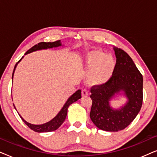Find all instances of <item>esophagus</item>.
I'll return each instance as SVG.
<instances>
[{"instance_id": "34e87169", "label": "esophagus", "mask_w": 157, "mask_h": 157, "mask_svg": "<svg viewBox=\"0 0 157 157\" xmlns=\"http://www.w3.org/2000/svg\"><path fill=\"white\" fill-rule=\"evenodd\" d=\"M88 94H89V91H88L86 89H82V91H81V95H82V96H88Z\"/></svg>"}]
</instances>
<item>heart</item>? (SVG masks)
<instances>
[{"label": "heart", "mask_w": 157, "mask_h": 157, "mask_svg": "<svg viewBox=\"0 0 157 157\" xmlns=\"http://www.w3.org/2000/svg\"><path fill=\"white\" fill-rule=\"evenodd\" d=\"M86 63L87 68L90 70L89 81L92 85L105 84L114 72V59L101 51H92L88 53Z\"/></svg>", "instance_id": "obj_1"}]
</instances>
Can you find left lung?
<instances>
[{"mask_svg": "<svg viewBox=\"0 0 157 157\" xmlns=\"http://www.w3.org/2000/svg\"><path fill=\"white\" fill-rule=\"evenodd\" d=\"M117 63L114 72L104 85L91 88L92 106L90 118L101 130L118 132L129 125L138 114L143 101V77L132 58L121 48H114ZM121 90L128 98L124 107L114 110L109 101Z\"/></svg>", "mask_w": 157, "mask_h": 157, "instance_id": "obj_1", "label": "left lung"}]
</instances>
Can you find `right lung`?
Returning a JSON list of instances; mask_svg holds the SVG:
<instances>
[{
	"instance_id": "add662e5",
	"label": "right lung",
	"mask_w": 157,
	"mask_h": 157,
	"mask_svg": "<svg viewBox=\"0 0 157 157\" xmlns=\"http://www.w3.org/2000/svg\"><path fill=\"white\" fill-rule=\"evenodd\" d=\"M60 46H61V40H56V41H54V42H47V43L46 42H40V43H38V44L35 45V46H33L32 48H30L29 51H27V52L25 53V55L27 54V53L33 52V51L41 50V49L51 48H53V47H58ZM21 60V59L18 61V63H19V61H20ZM18 63H16V65H15L13 72V74H12V79H13V76L14 71H15V69H16V66H17V64H18ZM81 98V91L79 89L77 91L75 92V93L73 94L71 96H70L67 101L66 102V104H64L63 108L61 109V111H60V112L58 113L56 116V117L53 118L51 121L47 122V123H46V124H40V125H34V124H30V123H29V122H27L26 121H25V120L23 119L20 115L19 116H20L21 119L23 120V121L24 122V123L26 124V125L29 126L31 129L34 131V132H39V133L53 132V131H55V130H56L57 128H59L60 126H61V124L63 123V121H65L66 115H67L68 106H69L71 104H73L74 102L76 101L77 100L80 99Z\"/></svg>"
}]
</instances>
